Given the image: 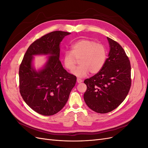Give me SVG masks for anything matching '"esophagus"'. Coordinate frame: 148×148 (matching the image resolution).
<instances>
[{"label":"esophagus","mask_w":148,"mask_h":148,"mask_svg":"<svg viewBox=\"0 0 148 148\" xmlns=\"http://www.w3.org/2000/svg\"><path fill=\"white\" fill-rule=\"evenodd\" d=\"M77 82L78 83H82V82H83V80L82 79H80V78H77Z\"/></svg>","instance_id":"esophagus-1"}]
</instances>
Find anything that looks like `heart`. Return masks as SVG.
<instances>
[{"label": "heart", "instance_id": "b5f03b06", "mask_svg": "<svg viewBox=\"0 0 148 148\" xmlns=\"http://www.w3.org/2000/svg\"><path fill=\"white\" fill-rule=\"evenodd\" d=\"M107 57L106 46L92 40L83 39L73 43L71 51L64 52V65L69 71H73L77 65V60L80 65L73 73L78 77H84L89 73L96 74L104 67Z\"/></svg>", "mask_w": 148, "mask_h": 148}]
</instances>
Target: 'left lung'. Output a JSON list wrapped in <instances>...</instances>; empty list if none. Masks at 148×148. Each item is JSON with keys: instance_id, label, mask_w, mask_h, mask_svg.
<instances>
[{"instance_id": "left-lung-1", "label": "left lung", "mask_w": 148, "mask_h": 148, "mask_svg": "<svg viewBox=\"0 0 148 148\" xmlns=\"http://www.w3.org/2000/svg\"><path fill=\"white\" fill-rule=\"evenodd\" d=\"M110 45L108 58L102 70L84 83L87 89L84 94L86 105L100 114L110 112L126 98L132 84L131 65L124 49L107 37Z\"/></svg>"}]
</instances>
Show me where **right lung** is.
Wrapping results in <instances>:
<instances>
[{"label": "right lung", "mask_w": 148, "mask_h": 148, "mask_svg": "<svg viewBox=\"0 0 148 148\" xmlns=\"http://www.w3.org/2000/svg\"><path fill=\"white\" fill-rule=\"evenodd\" d=\"M69 32L56 31L45 34L31 44L19 68L20 95L37 113L53 115L63 108L69 99L77 77L67 72L59 60L60 43ZM49 54L45 67L39 72L32 66V56Z\"/></svg>", "instance_id": "1"}]
</instances>
